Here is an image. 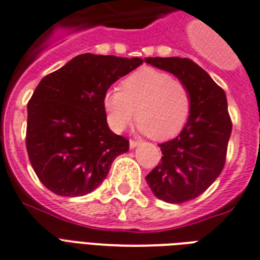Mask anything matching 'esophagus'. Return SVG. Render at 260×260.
<instances>
[{"label":"esophagus","instance_id":"34e87169","mask_svg":"<svg viewBox=\"0 0 260 260\" xmlns=\"http://www.w3.org/2000/svg\"><path fill=\"white\" fill-rule=\"evenodd\" d=\"M138 145H140V142H138V141L130 140V149H134V147H137Z\"/></svg>","mask_w":260,"mask_h":260}]
</instances>
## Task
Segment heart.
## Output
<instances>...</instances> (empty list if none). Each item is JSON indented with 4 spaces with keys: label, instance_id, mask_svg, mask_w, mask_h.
Listing matches in <instances>:
<instances>
[{
    "label": "heart",
    "instance_id": "heart-1",
    "mask_svg": "<svg viewBox=\"0 0 260 260\" xmlns=\"http://www.w3.org/2000/svg\"><path fill=\"white\" fill-rule=\"evenodd\" d=\"M188 87L157 68H141L124 78L119 88L103 96L110 127L120 133L136 118L138 128L155 141H166L181 132L190 114Z\"/></svg>",
    "mask_w": 260,
    "mask_h": 260
}]
</instances>
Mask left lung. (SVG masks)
<instances>
[{
  "instance_id": "8db88e82",
  "label": "left lung",
  "mask_w": 260,
  "mask_h": 260,
  "mask_svg": "<svg viewBox=\"0 0 260 260\" xmlns=\"http://www.w3.org/2000/svg\"><path fill=\"white\" fill-rule=\"evenodd\" d=\"M145 61L173 74L190 92L188 122L176 138L159 143L162 161L146 176L155 197L181 204L205 192L223 170L232 132L227 96L190 59L146 57Z\"/></svg>"
}]
</instances>
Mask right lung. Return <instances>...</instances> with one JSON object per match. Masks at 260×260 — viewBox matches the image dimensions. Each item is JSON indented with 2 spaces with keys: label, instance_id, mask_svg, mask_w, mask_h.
Masks as SVG:
<instances>
[{
  "label": "right lung",
  "instance_id": "add662e5",
  "mask_svg": "<svg viewBox=\"0 0 260 260\" xmlns=\"http://www.w3.org/2000/svg\"><path fill=\"white\" fill-rule=\"evenodd\" d=\"M141 57L83 53L43 78L28 103L26 150L33 170L57 196L78 197L101 185L128 141L107 124L103 96Z\"/></svg>",
  "mask_w": 260,
  "mask_h": 260
}]
</instances>
